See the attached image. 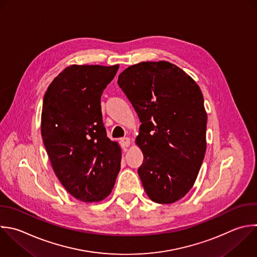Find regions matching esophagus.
<instances>
[{
  "instance_id": "esophagus-1",
  "label": "esophagus",
  "mask_w": 257,
  "mask_h": 257,
  "mask_svg": "<svg viewBox=\"0 0 257 257\" xmlns=\"http://www.w3.org/2000/svg\"><path fill=\"white\" fill-rule=\"evenodd\" d=\"M120 145L122 148H127L131 145V139L130 138H122L120 139Z\"/></svg>"
}]
</instances>
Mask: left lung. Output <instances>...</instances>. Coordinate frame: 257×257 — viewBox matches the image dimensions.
I'll return each instance as SVG.
<instances>
[{
  "mask_svg": "<svg viewBox=\"0 0 257 257\" xmlns=\"http://www.w3.org/2000/svg\"><path fill=\"white\" fill-rule=\"evenodd\" d=\"M117 84L142 122L136 144L144 161L138 173L147 195L159 204L182 199L206 152L207 113L199 85L168 61L132 65Z\"/></svg>",
  "mask_w": 257,
  "mask_h": 257,
  "instance_id": "8db88e82",
  "label": "left lung"
}]
</instances>
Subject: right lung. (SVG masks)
I'll use <instances>...</instances> for the list:
<instances>
[{"mask_svg": "<svg viewBox=\"0 0 257 257\" xmlns=\"http://www.w3.org/2000/svg\"><path fill=\"white\" fill-rule=\"evenodd\" d=\"M118 65H70L47 88L41 134L53 171L82 202L105 199L120 170L121 150L102 122L100 97Z\"/></svg>", "mask_w": 257, "mask_h": 257, "instance_id": "add662e5", "label": "right lung"}]
</instances>
